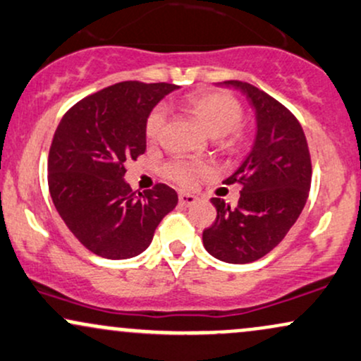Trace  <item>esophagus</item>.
I'll use <instances>...</instances> for the list:
<instances>
[{
    "instance_id": "obj_1",
    "label": "esophagus",
    "mask_w": 361,
    "mask_h": 361,
    "mask_svg": "<svg viewBox=\"0 0 361 361\" xmlns=\"http://www.w3.org/2000/svg\"><path fill=\"white\" fill-rule=\"evenodd\" d=\"M178 200H180V205L181 207H192V205H195V203L198 202V198L195 197V195H188V193H180V197H178Z\"/></svg>"
}]
</instances>
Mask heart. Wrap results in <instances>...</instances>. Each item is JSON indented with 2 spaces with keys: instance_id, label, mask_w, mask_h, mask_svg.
Segmentation results:
<instances>
[{
  "instance_id": "1",
  "label": "heart",
  "mask_w": 361,
  "mask_h": 361,
  "mask_svg": "<svg viewBox=\"0 0 361 361\" xmlns=\"http://www.w3.org/2000/svg\"><path fill=\"white\" fill-rule=\"evenodd\" d=\"M185 107L197 116L212 136L219 137L233 133L242 119V106L232 94L225 90H200L185 99ZM166 107L158 106L149 112L146 119L145 133L147 141H158L161 136ZM237 142V134H232L225 146H233ZM207 171L205 164H198L190 159L176 158L164 166V175L181 186H192L200 175Z\"/></svg>"
}]
</instances>
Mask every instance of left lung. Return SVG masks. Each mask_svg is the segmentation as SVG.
I'll return each instance as SVG.
<instances>
[{
	"label": "left lung",
	"instance_id": "1",
	"mask_svg": "<svg viewBox=\"0 0 361 361\" xmlns=\"http://www.w3.org/2000/svg\"><path fill=\"white\" fill-rule=\"evenodd\" d=\"M247 95L257 136L242 166L225 180L240 185L235 208L212 198L216 219L203 230V245L228 264L254 262L279 244L296 224L311 188V154L296 116L279 101L240 80H227Z\"/></svg>",
	"mask_w": 361,
	"mask_h": 361
}]
</instances>
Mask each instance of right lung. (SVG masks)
<instances>
[{"label": "right lung", "mask_w": 361, "mask_h": 361, "mask_svg": "<svg viewBox=\"0 0 361 361\" xmlns=\"http://www.w3.org/2000/svg\"><path fill=\"white\" fill-rule=\"evenodd\" d=\"M175 84L119 82L87 95L65 112L49 153V190L68 230L106 259L147 249L163 216L178 203L168 185L145 193L124 181L126 163L146 151L149 112Z\"/></svg>", "instance_id": "obj_1"}]
</instances>
